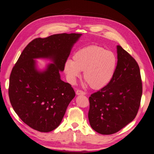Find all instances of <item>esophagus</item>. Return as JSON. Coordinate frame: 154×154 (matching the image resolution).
<instances>
[{"label": "esophagus", "mask_w": 154, "mask_h": 154, "mask_svg": "<svg viewBox=\"0 0 154 154\" xmlns=\"http://www.w3.org/2000/svg\"><path fill=\"white\" fill-rule=\"evenodd\" d=\"M76 94L77 95H79V94L85 95V94H86V93H85V92H84V91H82V90H76Z\"/></svg>", "instance_id": "1"}]
</instances>
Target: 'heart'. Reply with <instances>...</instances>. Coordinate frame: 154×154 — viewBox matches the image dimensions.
Returning a JSON list of instances; mask_svg holds the SVG:
<instances>
[{
	"mask_svg": "<svg viewBox=\"0 0 154 154\" xmlns=\"http://www.w3.org/2000/svg\"><path fill=\"white\" fill-rule=\"evenodd\" d=\"M117 59L112 51L96 45L78 50L72 56V61L64 63V72L68 82L75 83L83 71L85 81L94 90L106 86L112 80L116 69Z\"/></svg>",
	"mask_w": 154,
	"mask_h": 154,
	"instance_id": "heart-1",
	"label": "heart"
}]
</instances>
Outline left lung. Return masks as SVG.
<instances>
[{"label": "left lung", "mask_w": 154, "mask_h": 154, "mask_svg": "<svg viewBox=\"0 0 154 154\" xmlns=\"http://www.w3.org/2000/svg\"><path fill=\"white\" fill-rule=\"evenodd\" d=\"M117 54L111 82L89 97L90 125L102 135L113 134L125 127L135 118L140 105L142 82L138 64L120 45Z\"/></svg>", "instance_id": "obj_1"}]
</instances>
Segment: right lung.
<instances>
[{
	"label": "right lung",
	"instance_id": "obj_1",
	"mask_svg": "<svg viewBox=\"0 0 154 154\" xmlns=\"http://www.w3.org/2000/svg\"><path fill=\"white\" fill-rule=\"evenodd\" d=\"M82 34L62 33L29 42L13 67L9 78V97L14 110L31 128L49 132L61 123L75 92L61 79L60 71L73 45ZM35 58L54 61L42 72L35 68Z\"/></svg>",
	"mask_w": 154,
	"mask_h": 154
}]
</instances>
